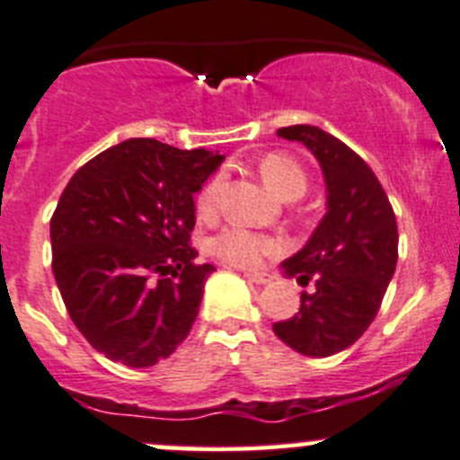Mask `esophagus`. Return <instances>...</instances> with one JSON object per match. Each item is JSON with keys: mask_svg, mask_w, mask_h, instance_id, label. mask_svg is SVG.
Wrapping results in <instances>:
<instances>
[{"mask_svg": "<svg viewBox=\"0 0 460 460\" xmlns=\"http://www.w3.org/2000/svg\"><path fill=\"white\" fill-rule=\"evenodd\" d=\"M244 278H249V280L256 282V285H269V282H271V276L264 271H244Z\"/></svg>", "mask_w": 460, "mask_h": 460, "instance_id": "34e87169", "label": "esophagus"}]
</instances>
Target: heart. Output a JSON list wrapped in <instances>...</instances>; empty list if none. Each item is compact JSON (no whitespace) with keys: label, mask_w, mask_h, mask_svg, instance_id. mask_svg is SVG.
<instances>
[{"label":"heart","mask_w":460,"mask_h":460,"mask_svg":"<svg viewBox=\"0 0 460 460\" xmlns=\"http://www.w3.org/2000/svg\"><path fill=\"white\" fill-rule=\"evenodd\" d=\"M260 175L276 196L282 200H296L305 196L309 187V175L298 160L287 153H267L260 160ZM222 189V173L213 175L200 189L196 198L198 216L211 220L217 211V198ZM276 252V243L267 235L253 234L243 226H226L211 240V253L234 267H256L264 256Z\"/></svg>","instance_id":"heart-1"}]
</instances>
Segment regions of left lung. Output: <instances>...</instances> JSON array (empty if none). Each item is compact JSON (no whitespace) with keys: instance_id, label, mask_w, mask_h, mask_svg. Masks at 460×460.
<instances>
[{"instance_id":"8db88e82","label":"left lung","mask_w":460,"mask_h":460,"mask_svg":"<svg viewBox=\"0 0 460 460\" xmlns=\"http://www.w3.org/2000/svg\"><path fill=\"white\" fill-rule=\"evenodd\" d=\"M278 137L303 142L323 169L327 213L282 273L314 291L300 294V312L273 323L285 345L324 358L354 345L378 314L396 271L398 226L387 193L367 162L345 142L309 124L278 128Z\"/></svg>"}]
</instances>
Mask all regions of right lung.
<instances>
[{
  "instance_id": "add662e5",
  "label": "right lung",
  "mask_w": 460,
  "mask_h": 460,
  "mask_svg": "<svg viewBox=\"0 0 460 460\" xmlns=\"http://www.w3.org/2000/svg\"><path fill=\"white\" fill-rule=\"evenodd\" d=\"M222 160L131 137L88 160L64 189L50 217L55 282L106 358L151 367L191 332L216 271L193 262V196Z\"/></svg>"
}]
</instances>
